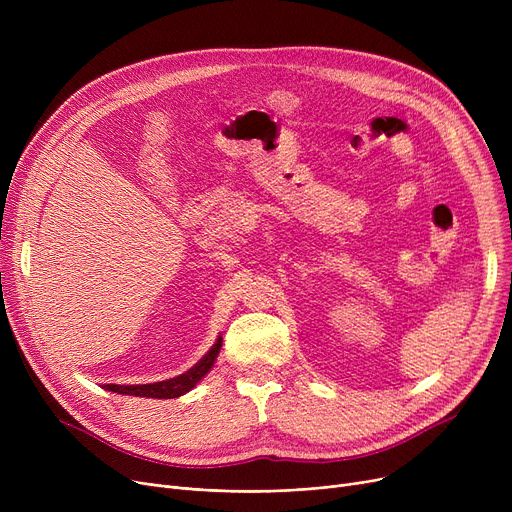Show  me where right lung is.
Instances as JSON below:
<instances>
[{"instance_id": "right-lung-1", "label": "right lung", "mask_w": 512, "mask_h": 512, "mask_svg": "<svg viewBox=\"0 0 512 512\" xmlns=\"http://www.w3.org/2000/svg\"><path fill=\"white\" fill-rule=\"evenodd\" d=\"M222 344H215L211 351L195 365L188 369L182 375H176V378H170L166 382H155V384H141V386H118V384H105V390H112L118 394H128V396H147V398H178L186 394L188 390H193L197 382L205 378V373L213 367L215 357L220 353Z\"/></svg>"}]
</instances>
